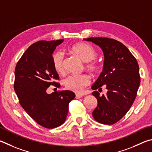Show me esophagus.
Instances as JSON below:
<instances>
[{
	"label": "esophagus",
	"instance_id": "1",
	"mask_svg": "<svg viewBox=\"0 0 152 152\" xmlns=\"http://www.w3.org/2000/svg\"><path fill=\"white\" fill-rule=\"evenodd\" d=\"M82 97H83V95H82L81 94H76L75 95L76 99H80V98Z\"/></svg>",
	"mask_w": 152,
	"mask_h": 152
}]
</instances>
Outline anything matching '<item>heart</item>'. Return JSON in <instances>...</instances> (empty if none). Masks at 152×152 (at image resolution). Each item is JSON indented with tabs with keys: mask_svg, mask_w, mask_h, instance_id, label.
I'll list each match as a JSON object with an SVG mask.
<instances>
[{
	"mask_svg": "<svg viewBox=\"0 0 152 152\" xmlns=\"http://www.w3.org/2000/svg\"><path fill=\"white\" fill-rule=\"evenodd\" d=\"M72 52L77 55L82 61L86 62V67L91 72H96L98 64L92 60L97 57V51L91 45L80 42L71 47ZM64 54L61 51L55 52L53 55V63L55 70L61 72L63 68ZM90 83V79L87 75H72L64 79L63 84L66 89L74 92L79 93Z\"/></svg>",
	"mask_w": 152,
	"mask_h": 152,
	"instance_id": "b5f03b06",
	"label": "heart"
}]
</instances>
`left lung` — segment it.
<instances>
[{"label": "left lung", "instance_id": "left-lung-1", "mask_svg": "<svg viewBox=\"0 0 152 152\" xmlns=\"http://www.w3.org/2000/svg\"><path fill=\"white\" fill-rule=\"evenodd\" d=\"M85 41L94 42L102 49L104 63L102 72L91 86L97 106L92 115L100 124L112 125L126 115L134 103L140 84L137 60L121 42L113 39L91 37ZM105 96L96 91L104 85Z\"/></svg>", "mask_w": 152, "mask_h": 152}]
</instances>
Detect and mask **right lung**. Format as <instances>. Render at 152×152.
Wrapping results in <instances>:
<instances>
[{
    "label": "right lung",
    "mask_w": 152,
    "mask_h": 152,
    "mask_svg": "<svg viewBox=\"0 0 152 152\" xmlns=\"http://www.w3.org/2000/svg\"><path fill=\"white\" fill-rule=\"evenodd\" d=\"M63 39L34 42L16 65L14 89L19 103L37 124L48 129L65 121L69 103L75 95L69 90L49 94L50 86L59 87V77L53 63V53Z\"/></svg>",
    "instance_id": "right-lung-1"
}]
</instances>
